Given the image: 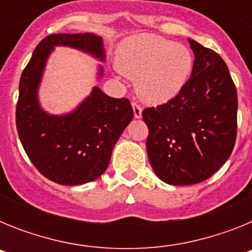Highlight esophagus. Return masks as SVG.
Listing matches in <instances>:
<instances>
[{
  "instance_id": "1",
  "label": "esophagus",
  "mask_w": 252,
  "mask_h": 252,
  "mask_svg": "<svg viewBox=\"0 0 252 252\" xmlns=\"http://www.w3.org/2000/svg\"><path fill=\"white\" fill-rule=\"evenodd\" d=\"M132 110H133V116L135 119H141L142 116V108L137 103L132 102Z\"/></svg>"
}]
</instances>
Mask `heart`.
I'll return each mask as SVG.
<instances>
[{"mask_svg":"<svg viewBox=\"0 0 252 252\" xmlns=\"http://www.w3.org/2000/svg\"><path fill=\"white\" fill-rule=\"evenodd\" d=\"M117 66L135 79L142 101L160 104L182 91L193 68V57L187 46L159 35L142 34L128 37L117 50Z\"/></svg>","mask_w":252,"mask_h":252,"instance_id":"obj_1","label":"heart"}]
</instances>
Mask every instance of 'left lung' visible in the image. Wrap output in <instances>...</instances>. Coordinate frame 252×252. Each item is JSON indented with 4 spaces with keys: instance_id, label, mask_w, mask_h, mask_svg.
<instances>
[{
    "instance_id": "obj_1",
    "label": "left lung",
    "mask_w": 252,
    "mask_h": 252,
    "mask_svg": "<svg viewBox=\"0 0 252 252\" xmlns=\"http://www.w3.org/2000/svg\"><path fill=\"white\" fill-rule=\"evenodd\" d=\"M192 74L174 98L142 111L149 127L146 151L155 174L170 186L212 177L236 142L237 92L222 58L188 39Z\"/></svg>"
}]
</instances>
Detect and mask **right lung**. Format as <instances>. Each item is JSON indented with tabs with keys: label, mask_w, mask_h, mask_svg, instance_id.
Wrapping results in <instances>:
<instances>
[{
	"label": "right lung",
	"mask_w": 252,
	"mask_h": 252,
	"mask_svg": "<svg viewBox=\"0 0 252 252\" xmlns=\"http://www.w3.org/2000/svg\"><path fill=\"white\" fill-rule=\"evenodd\" d=\"M57 46L75 49L102 63L106 60L103 39L92 32L53 34L41 40L20 78L16 127L28 157L44 177L62 186H79L106 171L133 111L127 98H112L94 86L70 112H46L39 101V88ZM102 77L103 66L98 64L97 81Z\"/></svg>",
	"instance_id": "1"
}]
</instances>
